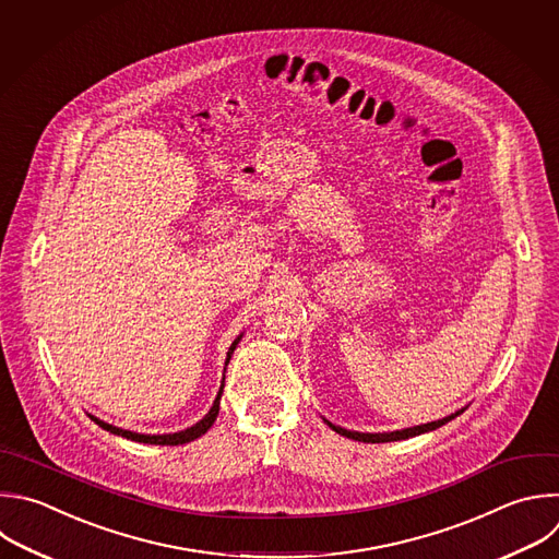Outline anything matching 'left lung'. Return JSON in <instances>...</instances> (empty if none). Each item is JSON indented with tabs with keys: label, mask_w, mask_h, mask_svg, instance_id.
I'll return each instance as SVG.
<instances>
[{
	"label": "left lung",
	"mask_w": 559,
	"mask_h": 559,
	"mask_svg": "<svg viewBox=\"0 0 559 559\" xmlns=\"http://www.w3.org/2000/svg\"><path fill=\"white\" fill-rule=\"evenodd\" d=\"M461 413H465V408H463V411H456L454 415L443 417V419H439V421H430V424H421V426L406 428V430H395V432H355V430H346V428L333 426V424L326 421V419H324V421L329 424V428H333L337 435H342V437H346V439L361 441V443H389V441H402V439H411V437H417V435L437 430V428H441L443 424H448V421H452L454 417H459Z\"/></svg>",
	"instance_id": "1"
}]
</instances>
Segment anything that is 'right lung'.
Wrapping results in <instances>:
<instances>
[{"mask_svg":"<svg viewBox=\"0 0 559 559\" xmlns=\"http://www.w3.org/2000/svg\"><path fill=\"white\" fill-rule=\"evenodd\" d=\"M239 340H241V335L233 342V346H230V350H228V357H226V366H228V361H230V357H233V353H235ZM224 380H226V378H224ZM222 393H224V382H222V389H219L217 400H215L213 408L209 411V415H206L202 421H198L195 426L186 428V430H179V432H173V435H140V432H131V430L116 428V426H111V424H107V421H103V419H98V417H94V415H90V419H92L96 426H100L103 430H107V432H111V435H118V437H124V439H129V441L151 443V445H181V443L195 441L198 437H202V435L209 432V428L215 424V419H217V415H219V400H222Z\"/></svg>","mask_w":559,"mask_h":559,"instance_id":"add662e5","label":"right lung"}]
</instances>
